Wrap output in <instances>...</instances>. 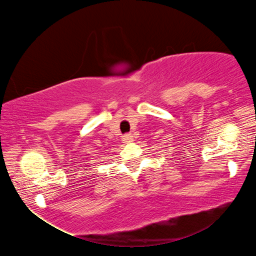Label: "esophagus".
<instances>
[{"mask_svg": "<svg viewBox=\"0 0 256 256\" xmlns=\"http://www.w3.org/2000/svg\"><path fill=\"white\" fill-rule=\"evenodd\" d=\"M122 142H124V143L132 142V136H131V134H124V136H122Z\"/></svg>", "mask_w": 256, "mask_h": 256, "instance_id": "1", "label": "esophagus"}]
</instances>
